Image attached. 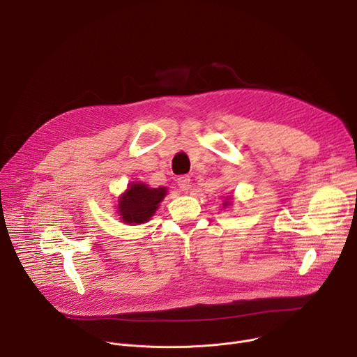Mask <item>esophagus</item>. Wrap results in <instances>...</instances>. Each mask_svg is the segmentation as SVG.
Returning <instances> with one entry per match:
<instances>
[{
  "instance_id": "esophagus-1",
  "label": "esophagus",
  "mask_w": 357,
  "mask_h": 357,
  "mask_svg": "<svg viewBox=\"0 0 357 357\" xmlns=\"http://www.w3.org/2000/svg\"><path fill=\"white\" fill-rule=\"evenodd\" d=\"M178 185L181 188V190H188L190 186V178L188 175H181L178 178Z\"/></svg>"
}]
</instances>
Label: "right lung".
Listing matches in <instances>:
<instances>
[{
    "label": "right lung",
    "mask_w": 357,
    "mask_h": 357,
    "mask_svg": "<svg viewBox=\"0 0 357 357\" xmlns=\"http://www.w3.org/2000/svg\"><path fill=\"white\" fill-rule=\"evenodd\" d=\"M165 188H148L144 183H132L119 202L123 222L144 223L158 209L160 202L165 197Z\"/></svg>",
    "instance_id": "add662e5"
}]
</instances>
